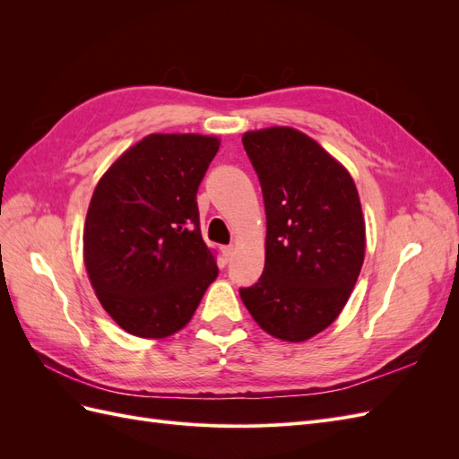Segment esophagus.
Returning <instances> with one entry per match:
<instances>
[{
  "mask_svg": "<svg viewBox=\"0 0 459 459\" xmlns=\"http://www.w3.org/2000/svg\"><path fill=\"white\" fill-rule=\"evenodd\" d=\"M221 253H224V258H226V262H231V258H233V255H235V247H224L221 248Z\"/></svg>",
  "mask_w": 459,
  "mask_h": 459,
  "instance_id": "esophagus-1",
  "label": "esophagus"
}]
</instances>
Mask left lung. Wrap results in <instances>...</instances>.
<instances>
[{"label":"left lung","instance_id":"1","mask_svg":"<svg viewBox=\"0 0 459 459\" xmlns=\"http://www.w3.org/2000/svg\"><path fill=\"white\" fill-rule=\"evenodd\" d=\"M266 206V260L241 289L255 322L287 342L329 327L351 299L366 255V221L351 172L289 126L243 134Z\"/></svg>","mask_w":459,"mask_h":459}]
</instances>
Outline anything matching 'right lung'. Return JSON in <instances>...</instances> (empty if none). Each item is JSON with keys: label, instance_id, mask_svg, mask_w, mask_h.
<instances>
[{"label": "right lung", "instance_id": "obj_1", "mask_svg": "<svg viewBox=\"0 0 459 459\" xmlns=\"http://www.w3.org/2000/svg\"><path fill=\"white\" fill-rule=\"evenodd\" d=\"M216 135L149 134L108 166L84 224V264L105 312L130 335L184 329L216 275L197 189Z\"/></svg>", "mask_w": 459, "mask_h": 459}]
</instances>
